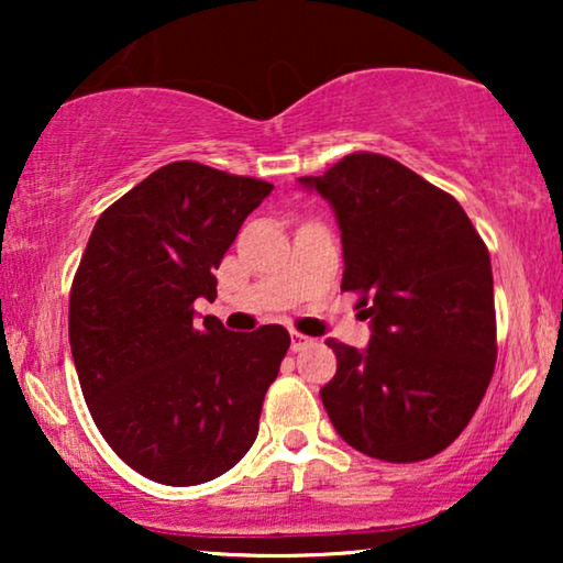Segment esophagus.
<instances>
[{
  "mask_svg": "<svg viewBox=\"0 0 563 563\" xmlns=\"http://www.w3.org/2000/svg\"><path fill=\"white\" fill-rule=\"evenodd\" d=\"M314 341L310 335H302V333H297V330H291V351H305V349H310Z\"/></svg>",
  "mask_w": 563,
  "mask_h": 563,
  "instance_id": "1",
  "label": "esophagus"
}]
</instances>
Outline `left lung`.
<instances>
[{
  "mask_svg": "<svg viewBox=\"0 0 563 563\" xmlns=\"http://www.w3.org/2000/svg\"><path fill=\"white\" fill-rule=\"evenodd\" d=\"M333 205L343 291L372 320L364 351L328 338L338 372L320 389L338 435L389 464L426 461L474 418L497 361L489 251L449 191L379 153L302 176Z\"/></svg>",
  "mask_w": 563,
  "mask_h": 563,
  "instance_id": "1",
  "label": "left lung"
}]
</instances>
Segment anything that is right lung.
I'll return each instance as SVG.
<instances>
[{"label": "right lung", "instance_id": "obj_1", "mask_svg": "<svg viewBox=\"0 0 563 563\" xmlns=\"http://www.w3.org/2000/svg\"><path fill=\"white\" fill-rule=\"evenodd\" d=\"M274 184L197 161L161 166L99 214L68 299V343L87 407L137 474L191 487L225 474L258 435L289 333H230L195 299Z\"/></svg>", "mask_w": 563, "mask_h": 563}]
</instances>
